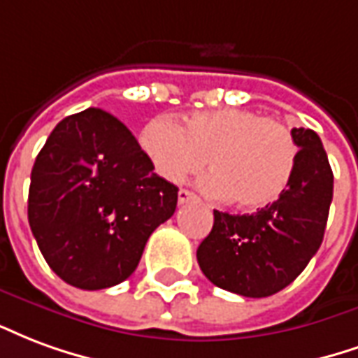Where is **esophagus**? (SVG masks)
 Listing matches in <instances>:
<instances>
[{"label": "esophagus", "instance_id": "esophagus-1", "mask_svg": "<svg viewBox=\"0 0 358 358\" xmlns=\"http://www.w3.org/2000/svg\"><path fill=\"white\" fill-rule=\"evenodd\" d=\"M177 198H179V204H187L190 200H196V194L187 189H181L179 190V194H177Z\"/></svg>", "mask_w": 358, "mask_h": 358}]
</instances>
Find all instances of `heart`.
Segmentation results:
<instances>
[{
	"label": "heart",
	"instance_id": "b5f03b06",
	"mask_svg": "<svg viewBox=\"0 0 358 358\" xmlns=\"http://www.w3.org/2000/svg\"><path fill=\"white\" fill-rule=\"evenodd\" d=\"M141 147L154 169L169 182L202 171L210 158L213 173L204 189L215 198H233L242 210L275 204L297 168L296 137L275 118L246 108L196 112L177 124L156 118L141 133Z\"/></svg>",
	"mask_w": 358,
	"mask_h": 358
}]
</instances>
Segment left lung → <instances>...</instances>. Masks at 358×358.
<instances>
[{"label":"left lung","instance_id":"left-lung-1","mask_svg":"<svg viewBox=\"0 0 358 358\" xmlns=\"http://www.w3.org/2000/svg\"><path fill=\"white\" fill-rule=\"evenodd\" d=\"M299 156L289 187L255 213L213 210L211 233L198 246V265L219 288L244 297H267L307 267L324 238L334 196V173L313 129L294 127Z\"/></svg>","mask_w":358,"mask_h":358}]
</instances>
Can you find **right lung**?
Listing matches in <instances>:
<instances>
[{
    "label": "right lung",
    "instance_id": "right-lung-1",
    "mask_svg": "<svg viewBox=\"0 0 358 358\" xmlns=\"http://www.w3.org/2000/svg\"><path fill=\"white\" fill-rule=\"evenodd\" d=\"M177 187L118 118L101 108L57 124L34 162L28 223L41 255L70 286L129 278L154 229L177 208Z\"/></svg>",
    "mask_w": 358,
    "mask_h": 358
}]
</instances>
